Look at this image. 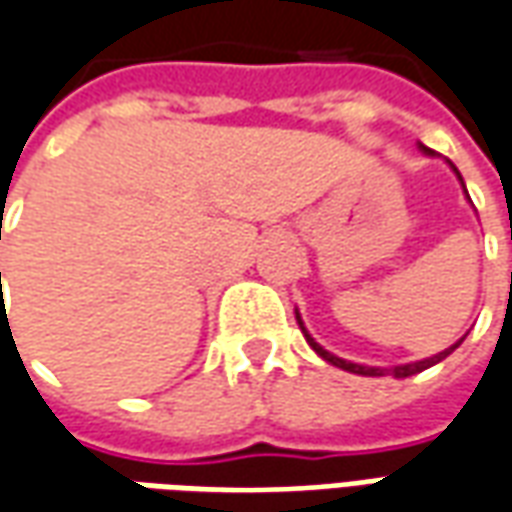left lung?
<instances>
[{
	"label": "left lung",
	"instance_id": "left-lung-1",
	"mask_svg": "<svg viewBox=\"0 0 512 512\" xmlns=\"http://www.w3.org/2000/svg\"><path fill=\"white\" fill-rule=\"evenodd\" d=\"M451 168H454V165H451ZM454 173L460 176V170H457V168H454ZM460 182H462V176H460ZM462 187H465V184H462ZM297 322H300V328H302V333H305V339H308V344H311L316 353L325 358L328 364H333V367H342V370H347V373L373 375V378H375V375H395V378H409V375L423 373V370H429V367H434L437 361H443V358H446V356H451V353H454V350H457V347H460V344H462V339H465V336H462L460 342L451 344L448 350H443V353H437V356L423 358V361H415V364H401V367H392V370H384V367H364V364H353V361H344V358L333 356V353H328L325 347H319V344H316L314 339H311V333H308V330H305V325H302L300 314H297Z\"/></svg>",
	"mask_w": 512,
	"mask_h": 512
}]
</instances>
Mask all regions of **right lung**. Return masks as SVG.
Masks as SVG:
<instances>
[{
  "label": "right lung",
  "instance_id": "1",
  "mask_svg": "<svg viewBox=\"0 0 512 512\" xmlns=\"http://www.w3.org/2000/svg\"><path fill=\"white\" fill-rule=\"evenodd\" d=\"M0 277H2V274H0Z\"/></svg>",
  "mask_w": 512,
  "mask_h": 512
}]
</instances>
